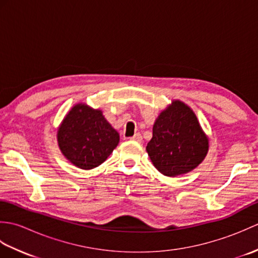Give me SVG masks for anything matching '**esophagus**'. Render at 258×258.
Segmentation results:
<instances>
[{"instance_id":"obj_1","label":"esophagus","mask_w":258,"mask_h":258,"mask_svg":"<svg viewBox=\"0 0 258 258\" xmlns=\"http://www.w3.org/2000/svg\"><path fill=\"white\" fill-rule=\"evenodd\" d=\"M130 140L135 141V142H142V135L140 133H136L132 138H130Z\"/></svg>"}]
</instances>
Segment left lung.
Here are the masks:
<instances>
[{"mask_svg":"<svg viewBox=\"0 0 258 258\" xmlns=\"http://www.w3.org/2000/svg\"><path fill=\"white\" fill-rule=\"evenodd\" d=\"M146 151L158 172L174 177L200 165L207 154L208 140L194 112L174 101L157 117Z\"/></svg>","mask_w":258,"mask_h":258,"instance_id":"1","label":"left lung"}]
</instances>
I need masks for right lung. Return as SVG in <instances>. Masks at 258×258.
Wrapping results in <instances>:
<instances>
[{"mask_svg":"<svg viewBox=\"0 0 258 258\" xmlns=\"http://www.w3.org/2000/svg\"><path fill=\"white\" fill-rule=\"evenodd\" d=\"M118 141V133L104 118L102 111L84 104L71 109L57 131L63 155L82 169H92L105 162Z\"/></svg>","mask_w":258,"mask_h":258,"instance_id":"right-lung-1","label":"right lung"}]
</instances>
